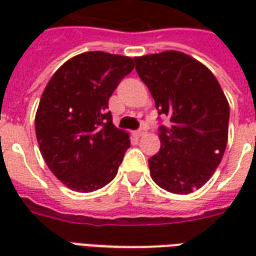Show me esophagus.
<instances>
[{"mask_svg": "<svg viewBox=\"0 0 256 256\" xmlns=\"http://www.w3.org/2000/svg\"><path fill=\"white\" fill-rule=\"evenodd\" d=\"M144 134H145V128H140V130H137V132H136V136H137V137H142Z\"/></svg>", "mask_w": 256, "mask_h": 256, "instance_id": "1", "label": "esophagus"}]
</instances>
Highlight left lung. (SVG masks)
I'll return each mask as SVG.
<instances>
[{
  "instance_id": "8db88e82",
  "label": "left lung",
  "mask_w": 256,
  "mask_h": 256,
  "mask_svg": "<svg viewBox=\"0 0 256 256\" xmlns=\"http://www.w3.org/2000/svg\"><path fill=\"white\" fill-rule=\"evenodd\" d=\"M136 71L155 100L160 150L148 159L150 177L177 194L202 188L222 160L228 142L229 104L214 74L182 52L134 58Z\"/></svg>"
}]
</instances>
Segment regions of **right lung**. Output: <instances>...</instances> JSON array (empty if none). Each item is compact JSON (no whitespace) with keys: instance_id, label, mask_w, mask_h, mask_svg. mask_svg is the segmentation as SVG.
I'll use <instances>...</instances> for the list:
<instances>
[{"instance_id":"add662e5","label":"right lung","mask_w":256,"mask_h":256,"mask_svg":"<svg viewBox=\"0 0 256 256\" xmlns=\"http://www.w3.org/2000/svg\"><path fill=\"white\" fill-rule=\"evenodd\" d=\"M133 68L128 56L86 52L48 82L36 110V140L48 167L70 189L93 192L116 176L130 140L114 126L108 100Z\"/></svg>"}]
</instances>
